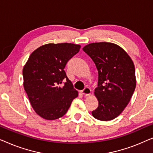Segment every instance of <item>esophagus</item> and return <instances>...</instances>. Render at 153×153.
Returning <instances> with one entry per match:
<instances>
[{"instance_id":"esophagus-1","label":"esophagus","mask_w":153,"mask_h":153,"mask_svg":"<svg viewBox=\"0 0 153 153\" xmlns=\"http://www.w3.org/2000/svg\"><path fill=\"white\" fill-rule=\"evenodd\" d=\"M81 93H82L83 95L89 96L90 95H91V90L89 88H85L84 90H83V91H81Z\"/></svg>"}]
</instances>
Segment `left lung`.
<instances>
[{"instance_id": "obj_1", "label": "left lung", "mask_w": 153, "mask_h": 153, "mask_svg": "<svg viewBox=\"0 0 153 153\" xmlns=\"http://www.w3.org/2000/svg\"><path fill=\"white\" fill-rule=\"evenodd\" d=\"M83 51L93 60L98 71V86L94 94L99 106L92 115L97 120H111L123 111L134 92V65L128 53L114 43H91Z\"/></svg>"}]
</instances>
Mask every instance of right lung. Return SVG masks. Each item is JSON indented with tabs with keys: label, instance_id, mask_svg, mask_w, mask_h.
I'll list each match as a JSON object with an SVG mask.
<instances>
[{
	"label": "right lung",
	"instance_id": "obj_1",
	"mask_svg": "<svg viewBox=\"0 0 153 153\" xmlns=\"http://www.w3.org/2000/svg\"><path fill=\"white\" fill-rule=\"evenodd\" d=\"M80 48L72 43L46 44L35 49L24 65V90L33 110L41 118H61L78 96L64 69Z\"/></svg>",
	"mask_w": 153,
	"mask_h": 153
}]
</instances>
